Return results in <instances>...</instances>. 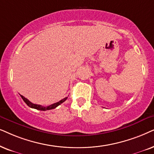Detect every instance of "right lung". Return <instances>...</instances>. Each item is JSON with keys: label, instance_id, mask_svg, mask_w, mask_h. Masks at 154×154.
Masks as SVG:
<instances>
[{"label": "right lung", "instance_id": "1", "mask_svg": "<svg viewBox=\"0 0 154 154\" xmlns=\"http://www.w3.org/2000/svg\"><path fill=\"white\" fill-rule=\"evenodd\" d=\"M21 96L22 99H23V101L25 102L26 105L28 106H29L30 108H35L36 110H51V109H54V108H56L57 106H58L59 105H60L61 103H63V102L65 101H66L67 97H65L63 98V99L60 100V101H59L58 102H57V103H55L53 104H51V105L48 106H41V105H38V104H34L32 103V102L29 101L27 98H26L25 97H24L23 96L20 95Z\"/></svg>", "mask_w": 154, "mask_h": 154}]
</instances>
